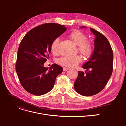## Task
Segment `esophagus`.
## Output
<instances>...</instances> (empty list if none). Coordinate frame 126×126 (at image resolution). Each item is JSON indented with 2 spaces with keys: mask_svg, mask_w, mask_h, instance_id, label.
Returning a JSON list of instances; mask_svg holds the SVG:
<instances>
[{
  "mask_svg": "<svg viewBox=\"0 0 126 126\" xmlns=\"http://www.w3.org/2000/svg\"><path fill=\"white\" fill-rule=\"evenodd\" d=\"M69 69V68H66V67H64V68H63V71H66L68 70Z\"/></svg>",
  "mask_w": 126,
  "mask_h": 126,
  "instance_id": "1",
  "label": "esophagus"
}]
</instances>
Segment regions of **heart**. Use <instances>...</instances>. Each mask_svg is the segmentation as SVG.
<instances>
[{"label": "heart", "mask_w": 126, "mask_h": 126, "mask_svg": "<svg viewBox=\"0 0 126 126\" xmlns=\"http://www.w3.org/2000/svg\"><path fill=\"white\" fill-rule=\"evenodd\" d=\"M69 37L74 43L78 46V50L86 58H88L93 55V45L91 42L87 40V37L84 33L79 30L72 32ZM59 38H56L52 41L50 46V49L53 54L57 52V47L59 44ZM82 58L80 55L74 56H64L57 59V62L60 65L67 67H74L77 66L82 62Z\"/></svg>", "instance_id": "1"}]
</instances>
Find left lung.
I'll return each instance as SVG.
<instances>
[{"label":"left lung","mask_w":126,"mask_h":126,"mask_svg":"<svg viewBox=\"0 0 126 126\" xmlns=\"http://www.w3.org/2000/svg\"><path fill=\"white\" fill-rule=\"evenodd\" d=\"M90 30L96 37L94 50L88 61L82 66V68L87 69L86 74L79 71L74 83L76 92L84 96H93L104 89L113 69V51L109 41L97 30L92 28Z\"/></svg>","instance_id":"obj_1"}]
</instances>
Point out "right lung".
<instances>
[{"label": "right lung", "instance_id": "right-lung-1", "mask_svg": "<svg viewBox=\"0 0 126 126\" xmlns=\"http://www.w3.org/2000/svg\"><path fill=\"white\" fill-rule=\"evenodd\" d=\"M66 30L63 25L46 23L30 30L22 39L17 52L16 70L21 85L29 93L41 96L54 87L63 68L54 63L48 69L44 64L49 58L52 41Z\"/></svg>", "mask_w": 126, "mask_h": 126}]
</instances>
